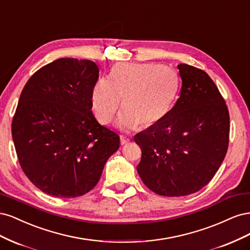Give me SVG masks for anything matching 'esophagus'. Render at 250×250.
<instances>
[{
	"label": "esophagus",
	"instance_id": "1",
	"mask_svg": "<svg viewBox=\"0 0 250 250\" xmlns=\"http://www.w3.org/2000/svg\"><path fill=\"white\" fill-rule=\"evenodd\" d=\"M130 137H126V136H120V143H122V146H125V144L130 142Z\"/></svg>",
	"mask_w": 250,
	"mask_h": 250
}]
</instances>
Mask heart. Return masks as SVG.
I'll use <instances>...</instances> for the list:
<instances>
[{"label": "heart", "mask_w": 250, "mask_h": 250, "mask_svg": "<svg viewBox=\"0 0 250 250\" xmlns=\"http://www.w3.org/2000/svg\"><path fill=\"white\" fill-rule=\"evenodd\" d=\"M179 91V76L171 67L155 63H118L109 79L101 78L92 94V110L99 122L108 125L122 108L117 125L124 130L150 127L170 112Z\"/></svg>", "instance_id": "heart-1"}]
</instances>
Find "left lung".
Instances as JSON below:
<instances>
[{"mask_svg": "<svg viewBox=\"0 0 250 250\" xmlns=\"http://www.w3.org/2000/svg\"><path fill=\"white\" fill-rule=\"evenodd\" d=\"M181 95L160 124L136 134L142 182L162 196H185L210 182L227 155L229 113L206 71L180 64Z\"/></svg>", "mask_w": 250, "mask_h": 250, "instance_id": "left-lung-1", "label": "left lung"}]
</instances>
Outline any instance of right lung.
Masks as SVG:
<instances>
[{"label":"right lung","instance_id":"add662e5","mask_svg":"<svg viewBox=\"0 0 250 250\" xmlns=\"http://www.w3.org/2000/svg\"><path fill=\"white\" fill-rule=\"evenodd\" d=\"M99 67L61 58L38 69L21 93L12 138L23 173L45 194L70 198L98 184L119 136L92 113Z\"/></svg>","mask_w":250,"mask_h":250}]
</instances>
